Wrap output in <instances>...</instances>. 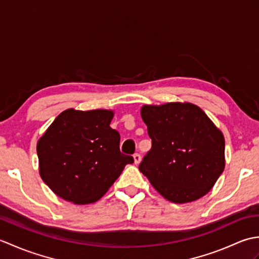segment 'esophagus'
Here are the masks:
<instances>
[{"mask_svg": "<svg viewBox=\"0 0 259 259\" xmlns=\"http://www.w3.org/2000/svg\"><path fill=\"white\" fill-rule=\"evenodd\" d=\"M134 160H135L136 164H138L141 161V156L139 155V153H135V155H134Z\"/></svg>", "mask_w": 259, "mask_h": 259, "instance_id": "obj_1", "label": "esophagus"}]
</instances>
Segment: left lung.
I'll list each match as a JSON object with an SVG mask.
<instances>
[{"label":"left lung","mask_w":259,"mask_h":259,"mask_svg":"<svg viewBox=\"0 0 259 259\" xmlns=\"http://www.w3.org/2000/svg\"><path fill=\"white\" fill-rule=\"evenodd\" d=\"M141 117L152 145L139 170L153 188L176 203L205 196L225 168L222 131L188 102L144 106Z\"/></svg>","instance_id":"1"}]
</instances>
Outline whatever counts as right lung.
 <instances>
[{"instance_id":"right-lung-1","label":"right lung","mask_w":259,"mask_h":259,"mask_svg":"<svg viewBox=\"0 0 259 259\" xmlns=\"http://www.w3.org/2000/svg\"><path fill=\"white\" fill-rule=\"evenodd\" d=\"M111 110L68 109L37 141L42 180L54 194L78 205L100 199L134 158L120 151L110 126Z\"/></svg>"}]
</instances>
